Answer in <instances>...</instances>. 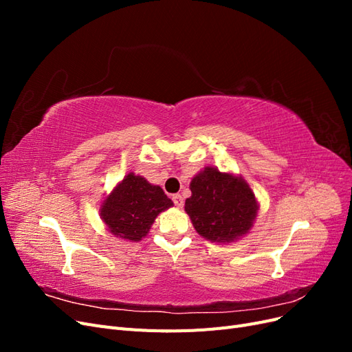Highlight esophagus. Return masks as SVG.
I'll use <instances>...</instances> for the list:
<instances>
[{"mask_svg": "<svg viewBox=\"0 0 352 352\" xmlns=\"http://www.w3.org/2000/svg\"><path fill=\"white\" fill-rule=\"evenodd\" d=\"M172 199H173V202H175V206H176L177 208H180V207H184V198H182V195H180V194H175V195L172 197Z\"/></svg>", "mask_w": 352, "mask_h": 352, "instance_id": "esophagus-1", "label": "esophagus"}]
</instances>
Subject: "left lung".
Instances as JSON below:
<instances>
[{
    "label": "left lung",
    "mask_w": 352,
    "mask_h": 352,
    "mask_svg": "<svg viewBox=\"0 0 352 352\" xmlns=\"http://www.w3.org/2000/svg\"><path fill=\"white\" fill-rule=\"evenodd\" d=\"M185 211L202 238L229 243L247 235L257 217L258 202L242 176L206 167L189 185Z\"/></svg>",
    "instance_id": "left-lung-1"
}]
</instances>
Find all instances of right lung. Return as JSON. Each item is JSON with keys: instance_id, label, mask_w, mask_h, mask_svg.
I'll return each mask as SVG.
<instances>
[{"instance_id": "1", "label": "right lung", "mask_w": 352, "mask_h": 352, "mask_svg": "<svg viewBox=\"0 0 352 352\" xmlns=\"http://www.w3.org/2000/svg\"><path fill=\"white\" fill-rule=\"evenodd\" d=\"M172 206L162 188L129 173L105 197L100 214L116 238L138 242L146 236L160 212Z\"/></svg>"}]
</instances>
